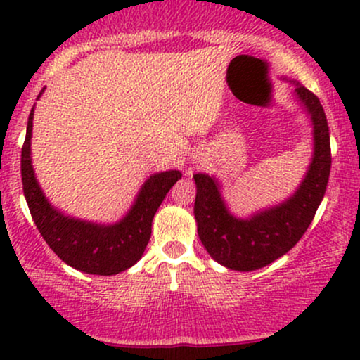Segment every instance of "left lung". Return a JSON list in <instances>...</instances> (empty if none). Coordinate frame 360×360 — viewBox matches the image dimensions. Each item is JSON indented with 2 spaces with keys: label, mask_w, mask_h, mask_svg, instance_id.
<instances>
[{
  "label": "left lung",
  "mask_w": 360,
  "mask_h": 360,
  "mask_svg": "<svg viewBox=\"0 0 360 360\" xmlns=\"http://www.w3.org/2000/svg\"><path fill=\"white\" fill-rule=\"evenodd\" d=\"M296 94L311 115L315 154L307 177L286 203L250 220H238L225 208L217 181L206 174L194 176L198 235L208 254L229 269H260L291 250L308 230L325 196L332 167L328 123L316 94L301 84L296 86Z\"/></svg>",
  "instance_id": "obj_1"
}]
</instances>
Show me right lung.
Returning <instances> with one entry per match:
<instances>
[{
	"label": "right lung",
	"instance_id": "right-lung-1",
	"mask_svg": "<svg viewBox=\"0 0 360 360\" xmlns=\"http://www.w3.org/2000/svg\"><path fill=\"white\" fill-rule=\"evenodd\" d=\"M34 108L22 147V183L28 210L37 229L49 247L65 264L88 274L111 276L128 269L142 257L152 233V218L169 189L181 179L179 171L150 176L142 186L130 213L115 225L74 220L53 210L37 184L30 159V139Z\"/></svg>",
	"mask_w": 360,
	"mask_h": 360
}]
</instances>
